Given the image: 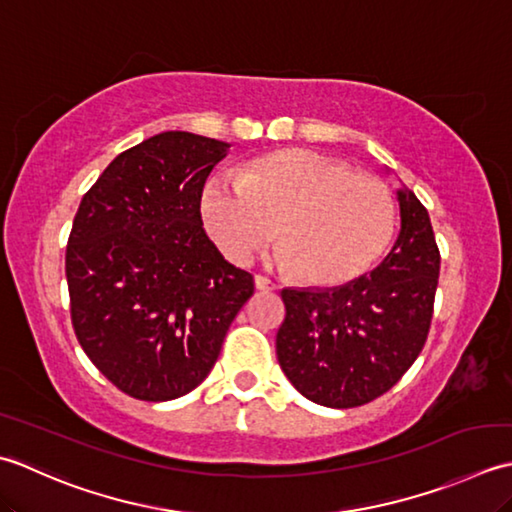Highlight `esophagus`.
Instances as JSON below:
<instances>
[{"mask_svg":"<svg viewBox=\"0 0 512 512\" xmlns=\"http://www.w3.org/2000/svg\"><path fill=\"white\" fill-rule=\"evenodd\" d=\"M254 285L258 291H276V285L265 276H254Z\"/></svg>","mask_w":512,"mask_h":512,"instance_id":"esophagus-1","label":"esophagus"}]
</instances>
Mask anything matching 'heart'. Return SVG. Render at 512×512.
Instances as JSON below:
<instances>
[{
  "label": "heart",
  "mask_w": 512,
  "mask_h": 512,
  "mask_svg": "<svg viewBox=\"0 0 512 512\" xmlns=\"http://www.w3.org/2000/svg\"><path fill=\"white\" fill-rule=\"evenodd\" d=\"M201 216L236 265L249 263L274 227L278 263L314 287H338L364 274L389 247L395 225L387 187L302 148L260 156L238 179L212 176Z\"/></svg>",
  "instance_id": "heart-1"
}]
</instances>
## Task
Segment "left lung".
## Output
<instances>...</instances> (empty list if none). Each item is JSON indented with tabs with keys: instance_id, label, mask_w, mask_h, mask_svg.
Listing matches in <instances>:
<instances>
[{
	"instance_id": "1",
	"label": "left lung",
	"mask_w": 512,
	"mask_h": 512,
	"mask_svg": "<svg viewBox=\"0 0 512 512\" xmlns=\"http://www.w3.org/2000/svg\"><path fill=\"white\" fill-rule=\"evenodd\" d=\"M400 234L369 274L340 287H287L276 356L307 400L353 409L387 393L426 342L440 276L429 212L409 187L395 192Z\"/></svg>"
}]
</instances>
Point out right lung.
I'll list each match as a JSON object with an SVG mask.
<instances>
[{"label":"right lung","instance_id":"right-lung-1","mask_svg":"<svg viewBox=\"0 0 512 512\" xmlns=\"http://www.w3.org/2000/svg\"><path fill=\"white\" fill-rule=\"evenodd\" d=\"M227 152L201 134H154L81 198L66 249L72 327L92 364L137 400L196 389L254 294L252 274L203 229V185Z\"/></svg>","mask_w":512,"mask_h":512}]
</instances>
